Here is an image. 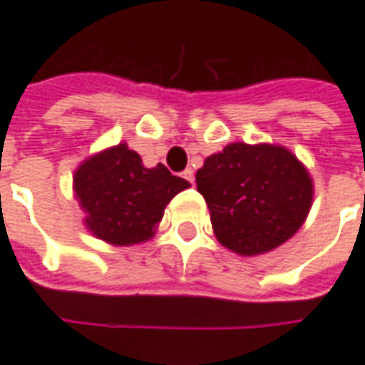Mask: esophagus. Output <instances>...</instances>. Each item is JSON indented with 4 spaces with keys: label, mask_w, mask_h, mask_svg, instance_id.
<instances>
[{
    "label": "esophagus",
    "mask_w": 365,
    "mask_h": 365,
    "mask_svg": "<svg viewBox=\"0 0 365 365\" xmlns=\"http://www.w3.org/2000/svg\"><path fill=\"white\" fill-rule=\"evenodd\" d=\"M182 178H183V180H185V182L194 183V170H190V168H187V170H185L182 173Z\"/></svg>",
    "instance_id": "obj_1"
}]
</instances>
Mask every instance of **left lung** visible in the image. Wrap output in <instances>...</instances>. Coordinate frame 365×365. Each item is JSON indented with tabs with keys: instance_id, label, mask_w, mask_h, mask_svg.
I'll return each mask as SVG.
<instances>
[{
	"instance_id": "8db88e82",
	"label": "left lung",
	"mask_w": 365,
	"mask_h": 365,
	"mask_svg": "<svg viewBox=\"0 0 365 365\" xmlns=\"http://www.w3.org/2000/svg\"><path fill=\"white\" fill-rule=\"evenodd\" d=\"M224 248L258 257L284 245L307 220L313 180L283 145L230 143L195 173Z\"/></svg>"
}]
</instances>
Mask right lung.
<instances>
[{
	"instance_id": "1",
	"label": "right lung",
	"mask_w": 365,
	"mask_h": 365,
	"mask_svg": "<svg viewBox=\"0 0 365 365\" xmlns=\"http://www.w3.org/2000/svg\"><path fill=\"white\" fill-rule=\"evenodd\" d=\"M190 187L165 165L145 168L127 143L84 159L72 175L86 230L113 246H133L155 236L171 197Z\"/></svg>"
}]
</instances>
